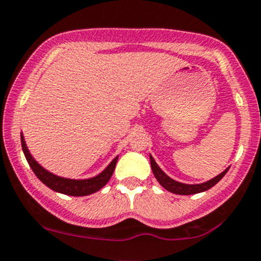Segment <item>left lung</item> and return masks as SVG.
<instances>
[{"mask_svg":"<svg viewBox=\"0 0 261 261\" xmlns=\"http://www.w3.org/2000/svg\"><path fill=\"white\" fill-rule=\"evenodd\" d=\"M150 164H151V169L152 173H154L155 178H156L158 181L164 187L167 191L172 192L174 194H184V196H188V194H196V193H201V192L207 191V189L212 188L215 184H217L218 181L223 178V175L227 173L228 168L226 170H223L221 174H218L217 177H215L213 179L206 181V183L202 184H184V183H179V181H175L172 178L168 177L159 167L155 163V160L152 159V156L150 155Z\"/></svg>","mask_w":261,"mask_h":261,"instance_id":"1","label":"left lung"}]
</instances>
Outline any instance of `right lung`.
<instances>
[{"instance_id": "obj_1", "label": "right lung", "mask_w": 261, "mask_h": 261, "mask_svg": "<svg viewBox=\"0 0 261 261\" xmlns=\"http://www.w3.org/2000/svg\"><path fill=\"white\" fill-rule=\"evenodd\" d=\"M21 146H22L23 154H25V158L26 160H28L29 165H30V168L33 169V172L35 173V175L39 179L43 181L45 186H48L50 189H53V191L74 197L88 196V194L94 193V192L99 191L102 187L106 186L107 181L110 180V178L114 174L116 163H117L118 159V156H116L115 159L110 163L109 167H107L101 174L97 175V177L81 180L67 179V178H62L53 174V173L44 169L40 164H38V162H36V160L31 156L30 152H29L28 146H26L22 135H21Z\"/></svg>"}]
</instances>
